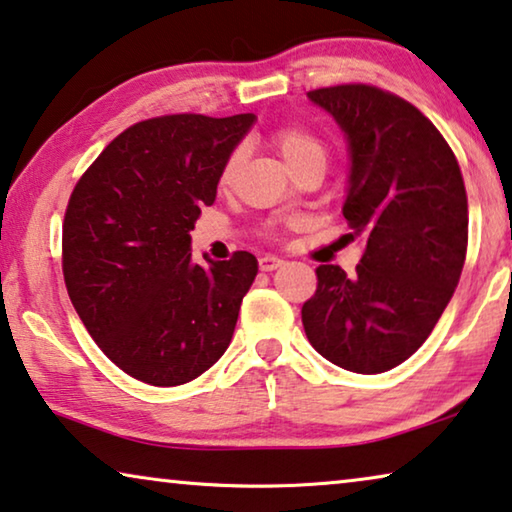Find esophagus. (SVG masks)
I'll list each match as a JSON object with an SVG mask.
<instances>
[{
  "label": "esophagus",
  "instance_id": "obj_1",
  "mask_svg": "<svg viewBox=\"0 0 512 512\" xmlns=\"http://www.w3.org/2000/svg\"><path fill=\"white\" fill-rule=\"evenodd\" d=\"M281 265H284V261H281V258H277V256L265 254V256L258 258V268H261L263 272H272V270L281 268Z\"/></svg>",
  "mask_w": 512,
  "mask_h": 512
}]
</instances>
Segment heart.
I'll use <instances>...</instances> for the list:
<instances>
[{
  "mask_svg": "<svg viewBox=\"0 0 512 512\" xmlns=\"http://www.w3.org/2000/svg\"><path fill=\"white\" fill-rule=\"evenodd\" d=\"M274 143H277L281 157H284L286 164L291 166V170H298L309 164L325 168V161H328V147H325V143L316 136V133H311L305 127L279 129L277 136H274ZM240 157L242 154L238 150L226 159L224 170H221V182H231L235 168L240 164Z\"/></svg>",
  "mask_w": 512,
  "mask_h": 512,
  "instance_id": "1",
  "label": "heart"
}]
</instances>
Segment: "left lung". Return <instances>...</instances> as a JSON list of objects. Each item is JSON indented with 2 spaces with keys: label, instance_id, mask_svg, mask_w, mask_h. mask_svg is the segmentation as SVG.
I'll use <instances>...</instances> for the list:
<instances>
[{
  "label": "left lung",
  "instance_id": "obj_1",
  "mask_svg": "<svg viewBox=\"0 0 512 512\" xmlns=\"http://www.w3.org/2000/svg\"><path fill=\"white\" fill-rule=\"evenodd\" d=\"M348 147L344 217L362 244L355 274L318 265L302 307L311 346L358 374H381L418 351L464 268L469 207L457 159L409 101L369 85L309 92Z\"/></svg>",
  "mask_w": 512,
  "mask_h": 512
}]
</instances>
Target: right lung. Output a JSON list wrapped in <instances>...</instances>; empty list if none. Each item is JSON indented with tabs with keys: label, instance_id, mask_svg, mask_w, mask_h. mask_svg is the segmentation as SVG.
<instances>
[{
	"label": "right lung",
	"instance_id": "add662e5",
	"mask_svg": "<svg viewBox=\"0 0 512 512\" xmlns=\"http://www.w3.org/2000/svg\"><path fill=\"white\" fill-rule=\"evenodd\" d=\"M254 124V113L138 122L73 189L66 291L94 342L133 379L159 388L194 381L231 344L258 261L235 251L231 261L196 263L189 233Z\"/></svg>",
	"mask_w": 512,
	"mask_h": 512
}]
</instances>
